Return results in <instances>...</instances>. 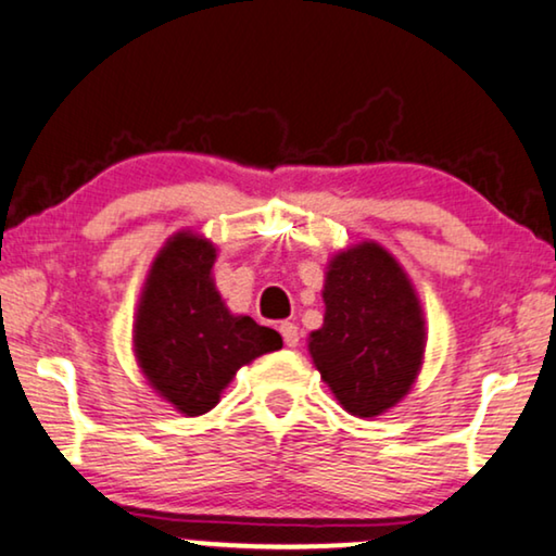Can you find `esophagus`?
I'll use <instances>...</instances> for the list:
<instances>
[{
	"mask_svg": "<svg viewBox=\"0 0 556 556\" xmlns=\"http://www.w3.org/2000/svg\"><path fill=\"white\" fill-rule=\"evenodd\" d=\"M278 331H280V336H283V343L288 345V349H295L298 345V326L295 324H291V320H283V324L278 326Z\"/></svg>",
	"mask_w": 556,
	"mask_h": 556,
	"instance_id": "1",
	"label": "esophagus"
}]
</instances>
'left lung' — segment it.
I'll return each instance as SVG.
<instances>
[{"mask_svg": "<svg viewBox=\"0 0 556 556\" xmlns=\"http://www.w3.org/2000/svg\"><path fill=\"white\" fill-rule=\"evenodd\" d=\"M324 303L308 353L338 404L358 418L401 404L426 351L424 308L401 263L374 240L338 251L326 265Z\"/></svg>", "mask_w": 556, "mask_h": 556, "instance_id": "obj_1", "label": "left lung"}]
</instances>
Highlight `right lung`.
I'll use <instances>...</instances> for the list:
<instances>
[{
	"mask_svg": "<svg viewBox=\"0 0 556 556\" xmlns=\"http://www.w3.org/2000/svg\"><path fill=\"white\" fill-rule=\"evenodd\" d=\"M215 258L205 236L175 232L152 261L135 311L140 371L185 416L211 412L238 368L283 345L278 331L230 313L213 280Z\"/></svg>",
	"mask_w": 556,
	"mask_h": 556,
	"instance_id": "obj_1",
	"label": "right lung"
}]
</instances>
